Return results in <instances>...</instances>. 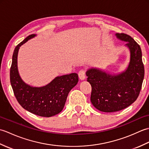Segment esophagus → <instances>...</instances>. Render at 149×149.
Here are the masks:
<instances>
[{
    "mask_svg": "<svg viewBox=\"0 0 149 149\" xmlns=\"http://www.w3.org/2000/svg\"><path fill=\"white\" fill-rule=\"evenodd\" d=\"M79 77L81 80H84L86 79V70H81L78 73Z\"/></svg>",
    "mask_w": 149,
    "mask_h": 149,
    "instance_id": "obj_1",
    "label": "esophagus"
}]
</instances>
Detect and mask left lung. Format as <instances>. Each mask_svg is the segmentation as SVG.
<instances>
[{"label": "left lung", "instance_id": "8db88e82", "mask_svg": "<svg viewBox=\"0 0 149 149\" xmlns=\"http://www.w3.org/2000/svg\"><path fill=\"white\" fill-rule=\"evenodd\" d=\"M120 40L127 42L130 50L127 68L118 74L111 75L97 68L86 72L87 81L91 86V102L102 112L118 111L137 99L141 89L145 70L140 46L129 35L116 33Z\"/></svg>", "mask_w": 149, "mask_h": 149}]
</instances>
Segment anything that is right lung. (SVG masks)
Returning a JSON list of instances; mask_svg holds the SVG:
<instances>
[{"label": "right lung", "mask_w": 149, "mask_h": 149, "mask_svg": "<svg viewBox=\"0 0 149 149\" xmlns=\"http://www.w3.org/2000/svg\"><path fill=\"white\" fill-rule=\"evenodd\" d=\"M35 36H28L15 47L10 68V82L16 99L23 108L34 115L50 117L63 110L68 93L78 83V75L72 73L56 77L42 87H33L25 83L18 71V52L21 45Z\"/></svg>", "instance_id": "add662e5"}]
</instances>
